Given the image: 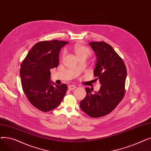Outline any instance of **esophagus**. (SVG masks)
<instances>
[{
	"label": "esophagus",
	"instance_id": "esophagus-1",
	"mask_svg": "<svg viewBox=\"0 0 151 151\" xmlns=\"http://www.w3.org/2000/svg\"><path fill=\"white\" fill-rule=\"evenodd\" d=\"M76 88V86H75V85H70V86H68V89L70 91H73V90H74Z\"/></svg>",
	"mask_w": 151,
	"mask_h": 151
}]
</instances>
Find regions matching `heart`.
<instances>
[{"mask_svg":"<svg viewBox=\"0 0 151 151\" xmlns=\"http://www.w3.org/2000/svg\"><path fill=\"white\" fill-rule=\"evenodd\" d=\"M74 50L75 53L78 58L81 56H86L88 57V55L91 54V51L89 47L85 46L80 45H75L74 46ZM65 55V52L63 53V56Z\"/></svg>","mask_w":151,"mask_h":151,"instance_id":"1","label":"heart"}]
</instances>
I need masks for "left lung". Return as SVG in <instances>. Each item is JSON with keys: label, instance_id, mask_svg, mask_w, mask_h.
<instances>
[{"label": "left lung", "instance_id": "8db88e82", "mask_svg": "<svg viewBox=\"0 0 151 151\" xmlns=\"http://www.w3.org/2000/svg\"><path fill=\"white\" fill-rule=\"evenodd\" d=\"M89 45L97 58L93 74L101 86L93 94L92 89L86 88V96L80 101V108L89 116L99 117L110 113L122 100L127 68L122 59L109 44L92 42Z\"/></svg>", "mask_w": 151, "mask_h": 151}]
</instances>
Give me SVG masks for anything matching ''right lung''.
<instances>
[{
  "mask_svg": "<svg viewBox=\"0 0 151 151\" xmlns=\"http://www.w3.org/2000/svg\"><path fill=\"white\" fill-rule=\"evenodd\" d=\"M68 43L58 40L38 42L21 63L23 91L30 104L43 112L57 108L67 92L65 84L58 86L50 80V69L58 67L60 50Z\"/></svg>",
  "mask_w": 151,
  "mask_h": 151,
  "instance_id": "1",
  "label": "right lung"
}]
</instances>
